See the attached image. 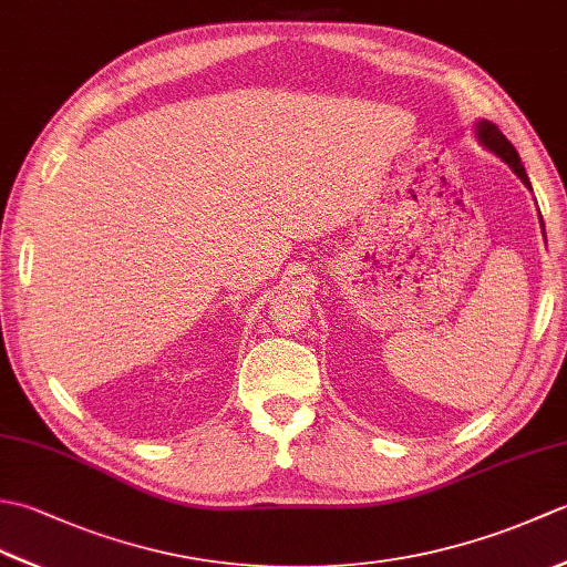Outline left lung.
I'll list each match as a JSON object with an SVG mask.
<instances>
[{
	"label": "left lung",
	"instance_id": "obj_1",
	"mask_svg": "<svg viewBox=\"0 0 567 567\" xmlns=\"http://www.w3.org/2000/svg\"><path fill=\"white\" fill-rule=\"evenodd\" d=\"M475 138L480 141V146H485L487 151L495 153L497 158L507 163L514 171V175L519 177L528 189H532V183H528V175L524 171L519 153H516V148L507 141V136H504L495 124L487 122V118H480V122L475 124ZM538 221H540V234H544V238H546V228H544V219H540V212H538Z\"/></svg>",
	"mask_w": 567,
	"mask_h": 567
}]
</instances>
